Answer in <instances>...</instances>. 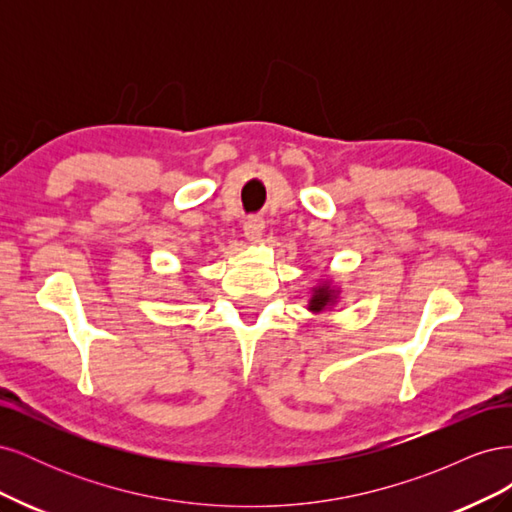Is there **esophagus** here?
<instances>
[{
    "instance_id": "obj_1",
    "label": "esophagus",
    "mask_w": 512,
    "mask_h": 512,
    "mask_svg": "<svg viewBox=\"0 0 512 512\" xmlns=\"http://www.w3.org/2000/svg\"><path fill=\"white\" fill-rule=\"evenodd\" d=\"M243 232L247 241L258 243L262 239V232H265V220L258 218V215H252V218H247L243 224Z\"/></svg>"
}]
</instances>
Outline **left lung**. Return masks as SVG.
I'll use <instances>...</instances> for the list:
<instances>
[{
    "mask_svg": "<svg viewBox=\"0 0 512 512\" xmlns=\"http://www.w3.org/2000/svg\"><path fill=\"white\" fill-rule=\"evenodd\" d=\"M337 297H339V290L331 282H324V284L314 288L307 309H309V312H314V314H320V312H324V309L333 307L337 303Z\"/></svg>",
    "mask_w": 512,
    "mask_h": 512,
    "instance_id": "8db88e82",
    "label": "left lung"
}]
</instances>
